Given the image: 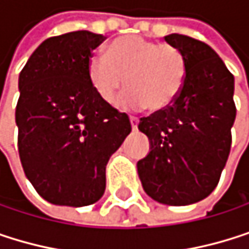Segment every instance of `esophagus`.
Returning a JSON list of instances; mask_svg holds the SVG:
<instances>
[{
	"label": "esophagus",
	"instance_id": "esophagus-1",
	"mask_svg": "<svg viewBox=\"0 0 249 249\" xmlns=\"http://www.w3.org/2000/svg\"><path fill=\"white\" fill-rule=\"evenodd\" d=\"M130 122H131V128L133 130H137V127H139V118L130 116Z\"/></svg>",
	"mask_w": 249,
	"mask_h": 249
}]
</instances>
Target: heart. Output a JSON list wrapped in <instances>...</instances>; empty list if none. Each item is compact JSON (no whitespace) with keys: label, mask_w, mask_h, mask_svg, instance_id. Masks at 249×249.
I'll return each instance as SVG.
<instances>
[{"label":"heart","mask_w":249,"mask_h":249,"mask_svg":"<svg viewBox=\"0 0 249 249\" xmlns=\"http://www.w3.org/2000/svg\"><path fill=\"white\" fill-rule=\"evenodd\" d=\"M89 81L96 94L110 103L127 83L128 90L118 99L122 109L162 112L179 96L187 77L184 52L168 43L128 35L115 39L105 55H93L87 65Z\"/></svg>","instance_id":"obj_1"}]
</instances>
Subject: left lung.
<instances>
[{
	"instance_id": "1",
	"label": "left lung",
	"mask_w": 249,
	"mask_h": 249,
	"mask_svg": "<svg viewBox=\"0 0 249 249\" xmlns=\"http://www.w3.org/2000/svg\"><path fill=\"white\" fill-rule=\"evenodd\" d=\"M165 40L184 52L187 77L168 109L140 119L150 152L137 171L155 201L188 206L212 194L226 165L236 116L235 78L207 43L178 33Z\"/></svg>"
}]
</instances>
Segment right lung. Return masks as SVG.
<instances>
[{"label":"right lung","mask_w":249,"mask_h":249,"mask_svg":"<svg viewBox=\"0 0 249 249\" xmlns=\"http://www.w3.org/2000/svg\"><path fill=\"white\" fill-rule=\"evenodd\" d=\"M106 37L89 30L43 40L18 75V155L37 194L56 206L96 203L106 165L131 133L127 113L93 90L87 65Z\"/></svg>","instance_id":"add662e5"}]
</instances>
